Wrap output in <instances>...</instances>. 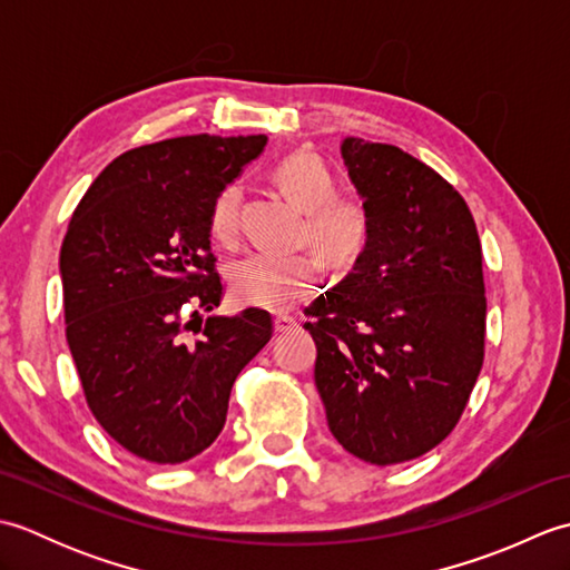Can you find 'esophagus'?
Masks as SVG:
<instances>
[{
    "mask_svg": "<svg viewBox=\"0 0 570 570\" xmlns=\"http://www.w3.org/2000/svg\"><path fill=\"white\" fill-rule=\"evenodd\" d=\"M294 328H296V318H292V316H276L274 318V333L276 335L288 333V331H294Z\"/></svg>",
    "mask_w": 570,
    "mask_h": 570,
    "instance_id": "obj_1",
    "label": "esophagus"
}]
</instances>
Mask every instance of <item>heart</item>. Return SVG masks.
<instances>
[{
    "mask_svg": "<svg viewBox=\"0 0 570 570\" xmlns=\"http://www.w3.org/2000/svg\"><path fill=\"white\" fill-rule=\"evenodd\" d=\"M276 186L304 213L301 242L318 252L333 269H347L365 254L372 237L367 205L355 196H335V178L316 154H294L276 166ZM242 188L225 186L213 203L210 235L233 245L239 225ZM321 284V264L311 254L252 252L229 266V288L237 304L286 311L308 298Z\"/></svg>",
    "mask_w": 570,
    "mask_h": 570,
    "instance_id": "heart-1",
    "label": "heart"
}]
</instances>
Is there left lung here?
Here are the masks:
<instances>
[{"mask_svg":"<svg viewBox=\"0 0 570 570\" xmlns=\"http://www.w3.org/2000/svg\"><path fill=\"white\" fill-rule=\"evenodd\" d=\"M372 237L306 308L328 429L372 465L419 458L453 431L485 355L478 227L460 193L392 144L345 137Z\"/></svg>","mask_w":570,"mask_h":570,"instance_id":"1","label":"left lung"}]
</instances>
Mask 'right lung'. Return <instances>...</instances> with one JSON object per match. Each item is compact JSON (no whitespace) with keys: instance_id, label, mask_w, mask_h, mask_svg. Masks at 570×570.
<instances>
[{"instance_id":"right-lung-1","label":"right lung","mask_w":570,"mask_h":570,"mask_svg":"<svg viewBox=\"0 0 570 570\" xmlns=\"http://www.w3.org/2000/svg\"><path fill=\"white\" fill-rule=\"evenodd\" d=\"M264 147L190 135L125 151L70 217L58 262L70 355L92 416L149 463H184L220 435L237 374L272 337L259 308L199 316L223 296L213 203Z\"/></svg>"}]
</instances>
